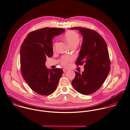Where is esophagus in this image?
Listing matches in <instances>:
<instances>
[{"instance_id":"esophagus-1","label":"esophagus","mask_w":130,"mask_h":130,"mask_svg":"<svg viewBox=\"0 0 130 130\" xmlns=\"http://www.w3.org/2000/svg\"><path fill=\"white\" fill-rule=\"evenodd\" d=\"M63 72H64V73H65V72H67L68 71V70L66 69H63Z\"/></svg>"}]
</instances>
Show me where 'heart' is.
Listing matches in <instances>:
<instances>
[{
	"mask_svg": "<svg viewBox=\"0 0 130 130\" xmlns=\"http://www.w3.org/2000/svg\"><path fill=\"white\" fill-rule=\"evenodd\" d=\"M64 38L66 41L70 46L77 45L80 41V37L77 33L74 31H68L64 35ZM54 44V46H55ZM73 60L72 56H64L63 57L61 61V64L65 67H68L70 65V62Z\"/></svg>",
	"mask_w": 130,
	"mask_h": 130,
	"instance_id": "heart-1",
	"label": "heart"
}]
</instances>
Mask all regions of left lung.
Masks as SVG:
<instances>
[{"instance_id": "obj_1", "label": "left lung", "mask_w": 130, "mask_h": 130, "mask_svg": "<svg viewBox=\"0 0 130 130\" xmlns=\"http://www.w3.org/2000/svg\"><path fill=\"white\" fill-rule=\"evenodd\" d=\"M70 29L78 30L83 38L76 64H84L82 74L75 72L72 86L80 94L90 95L101 87L110 72L107 45L104 38L93 30L81 27Z\"/></svg>"}]
</instances>
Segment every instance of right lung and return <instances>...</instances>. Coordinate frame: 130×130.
Returning <instances> with one entry per match:
<instances>
[{
	"instance_id": "right-lung-1",
	"label": "right lung",
	"mask_w": 130,
	"mask_h": 130,
	"mask_svg": "<svg viewBox=\"0 0 130 130\" xmlns=\"http://www.w3.org/2000/svg\"><path fill=\"white\" fill-rule=\"evenodd\" d=\"M65 30L45 27L29 33L20 48V65L22 76L30 88L41 95L52 94L57 87L63 70L48 69L46 57L53 54L52 39Z\"/></svg>"
}]
</instances>
